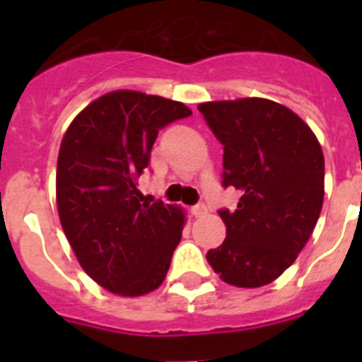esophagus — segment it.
<instances>
[{
	"label": "esophagus",
	"mask_w": 362,
	"mask_h": 362,
	"mask_svg": "<svg viewBox=\"0 0 362 362\" xmlns=\"http://www.w3.org/2000/svg\"><path fill=\"white\" fill-rule=\"evenodd\" d=\"M192 214H194L196 217H203L204 214H209V206H206L204 203L194 204V206H192Z\"/></svg>",
	"instance_id": "obj_1"
}]
</instances>
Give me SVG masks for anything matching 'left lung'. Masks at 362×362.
Here are the masks:
<instances>
[{
    "label": "left lung",
    "mask_w": 362,
    "mask_h": 362,
    "mask_svg": "<svg viewBox=\"0 0 362 362\" xmlns=\"http://www.w3.org/2000/svg\"><path fill=\"white\" fill-rule=\"evenodd\" d=\"M223 148V187L241 192L223 209V245L206 261L225 283L257 288L276 281L305 248L325 197V156L290 108L263 98L201 103Z\"/></svg>",
    "instance_id": "8db88e82"
}]
</instances>
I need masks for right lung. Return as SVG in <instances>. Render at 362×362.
<instances>
[{"label": "right lung", "instance_id": "right-lung-1", "mask_svg": "<svg viewBox=\"0 0 362 362\" xmlns=\"http://www.w3.org/2000/svg\"><path fill=\"white\" fill-rule=\"evenodd\" d=\"M188 116L179 101L116 90L83 108L63 136L59 221L83 270L108 292L145 296L165 281L185 214L163 201L148 203L137 179L159 130Z\"/></svg>", "mask_w": 362, "mask_h": 362}]
</instances>
